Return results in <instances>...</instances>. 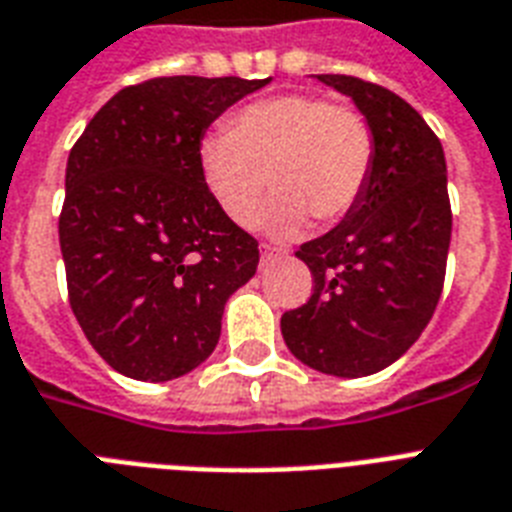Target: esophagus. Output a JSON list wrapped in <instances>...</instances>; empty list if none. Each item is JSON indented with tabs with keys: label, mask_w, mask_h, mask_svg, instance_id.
Segmentation results:
<instances>
[{
	"label": "esophagus",
	"mask_w": 512,
	"mask_h": 512,
	"mask_svg": "<svg viewBox=\"0 0 512 512\" xmlns=\"http://www.w3.org/2000/svg\"><path fill=\"white\" fill-rule=\"evenodd\" d=\"M281 257H284V252H281V249H273V247H268V244H263V247H260V265H271L273 260H281Z\"/></svg>",
	"instance_id": "esophagus-1"
}]
</instances>
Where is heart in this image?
Returning a JSON list of instances; mask_svg holds the SVG:
<instances>
[{"instance_id":"1","label":"heart","mask_w":512,"mask_h":512,"mask_svg":"<svg viewBox=\"0 0 512 512\" xmlns=\"http://www.w3.org/2000/svg\"><path fill=\"white\" fill-rule=\"evenodd\" d=\"M201 183L220 212L252 228L271 180L265 225L295 236L308 215L335 223L356 207L374 164V135L358 111L316 92H287L241 108L228 130L196 146Z\"/></svg>"}]
</instances>
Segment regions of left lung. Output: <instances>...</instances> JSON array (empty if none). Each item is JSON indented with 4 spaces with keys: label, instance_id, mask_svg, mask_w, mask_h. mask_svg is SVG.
Instances as JSON below:
<instances>
[{
    "label": "left lung",
    "instance_id": "left-lung-1",
    "mask_svg": "<svg viewBox=\"0 0 512 512\" xmlns=\"http://www.w3.org/2000/svg\"><path fill=\"white\" fill-rule=\"evenodd\" d=\"M316 79L364 114L374 164L356 207L297 249L313 295L281 316V335L316 372L366 377L404 356L436 311L452 241L446 159L436 132L396 92L345 74Z\"/></svg>",
    "mask_w": 512,
    "mask_h": 512
}]
</instances>
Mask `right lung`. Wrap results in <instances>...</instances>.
Wrapping results in <instances>:
<instances>
[{"label": "right lung", "instance_id": "1", "mask_svg": "<svg viewBox=\"0 0 512 512\" xmlns=\"http://www.w3.org/2000/svg\"><path fill=\"white\" fill-rule=\"evenodd\" d=\"M271 79L159 76L124 87L68 154L60 252L68 303L124 377L167 382L207 361L228 297L257 271V241L201 183L207 127Z\"/></svg>", "mask_w": 512, "mask_h": 512}]
</instances>
